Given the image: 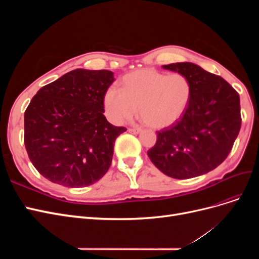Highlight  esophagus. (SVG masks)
Masks as SVG:
<instances>
[{"label":"esophagus","mask_w":259,"mask_h":259,"mask_svg":"<svg viewBox=\"0 0 259 259\" xmlns=\"http://www.w3.org/2000/svg\"><path fill=\"white\" fill-rule=\"evenodd\" d=\"M143 130L140 127H131V128H128V132L133 133V134H138V133H140Z\"/></svg>","instance_id":"1"}]
</instances>
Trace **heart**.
Wrapping results in <instances>:
<instances>
[{
    "mask_svg": "<svg viewBox=\"0 0 259 259\" xmlns=\"http://www.w3.org/2000/svg\"><path fill=\"white\" fill-rule=\"evenodd\" d=\"M123 88L110 85L105 92L106 113L113 123L135 115L155 128L167 127L179 120L189 105L191 82L183 73L166 74L154 69L137 70L123 76Z\"/></svg>",
    "mask_w": 259,
    "mask_h": 259,
    "instance_id": "heart-1",
    "label": "heart"
}]
</instances>
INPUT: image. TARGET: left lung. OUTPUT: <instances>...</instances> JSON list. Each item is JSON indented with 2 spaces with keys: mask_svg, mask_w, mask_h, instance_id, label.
<instances>
[{
  "mask_svg": "<svg viewBox=\"0 0 259 259\" xmlns=\"http://www.w3.org/2000/svg\"><path fill=\"white\" fill-rule=\"evenodd\" d=\"M191 82V98L176 123L156 132L149 159L162 173L176 179L197 177L222 164L241 128L240 96L222 76L191 62L164 65Z\"/></svg>",
  "mask_w": 259,
  "mask_h": 259,
  "instance_id": "8db88e82",
  "label": "left lung"
}]
</instances>
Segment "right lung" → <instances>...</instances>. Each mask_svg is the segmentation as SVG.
<instances>
[{"label": "right lung", "mask_w": 259, "mask_h": 259, "mask_svg": "<svg viewBox=\"0 0 259 259\" xmlns=\"http://www.w3.org/2000/svg\"><path fill=\"white\" fill-rule=\"evenodd\" d=\"M109 70L76 69L38 90L25 111L26 150L43 177L68 188L95 184L110 167L126 131L104 115Z\"/></svg>", "instance_id": "add662e5"}]
</instances>
